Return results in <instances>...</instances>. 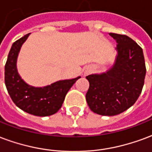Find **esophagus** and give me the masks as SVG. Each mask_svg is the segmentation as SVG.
Returning a JSON list of instances; mask_svg holds the SVG:
<instances>
[{"mask_svg":"<svg viewBox=\"0 0 152 152\" xmlns=\"http://www.w3.org/2000/svg\"><path fill=\"white\" fill-rule=\"evenodd\" d=\"M89 73H90V70L87 69V70H85V71H84V75H87Z\"/></svg>","mask_w":152,"mask_h":152,"instance_id":"esophagus-1","label":"esophagus"}]
</instances>
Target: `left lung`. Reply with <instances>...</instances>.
I'll list each match as a JSON object with an SVG mask.
<instances>
[{
    "label": "left lung",
    "instance_id": "1",
    "mask_svg": "<svg viewBox=\"0 0 152 152\" xmlns=\"http://www.w3.org/2000/svg\"><path fill=\"white\" fill-rule=\"evenodd\" d=\"M109 35L117 43L114 64L104 73L86 77L90 84L87 104L102 116H115L130 108L141 94L146 75L142 48L127 35Z\"/></svg>",
    "mask_w": 152,
    "mask_h": 152
}]
</instances>
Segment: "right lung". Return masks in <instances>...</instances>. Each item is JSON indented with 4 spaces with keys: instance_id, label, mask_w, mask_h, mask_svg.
Segmentation results:
<instances>
[{
    "instance_id": "obj_1",
    "label": "right lung",
    "mask_w": 152,
    "mask_h": 152,
    "mask_svg": "<svg viewBox=\"0 0 152 152\" xmlns=\"http://www.w3.org/2000/svg\"><path fill=\"white\" fill-rule=\"evenodd\" d=\"M29 35L30 33L15 41L11 47L5 66V86L12 100L20 109L39 117L51 116L61 108L69 90L81 77L56 81L45 87L26 83L18 72L17 60L21 47Z\"/></svg>"
}]
</instances>
